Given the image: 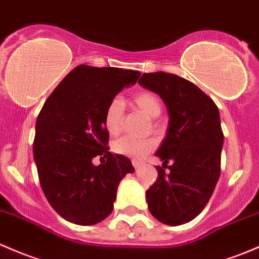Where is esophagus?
<instances>
[{
	"instance_id": "obj_1",
	"label": "esophagus",
	"mask_w": 259,
	"mask_h": 259,
	"mask_svg": "<svg viewBox=\"0 0 259 259\" xmlns=\"http://www.w3.org/2000/svg\"><path fill=\"white\" fill-rule=\"evenodd\" d=\"M140 165H141L140 161H138V160H133V166H134L135 168L140 167Z\"/></svg>"
}]
</instances>
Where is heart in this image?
I'll use <instances>...</instances> for the list:
<instances>
[{
    "label": "heart",
    "instance_id": "b5f03b06",
    "mask_svg": "<svg viewBox=\"0 0 259 259\" xmlns=\"http://www.w3.org/2000/svg\"><path fill=\"white\" fill-rule=\"evenodd\" d=\"M134 103L139 109L150 118H159L162 111L160 98L151 92H140L135 95ZM124 104L120 98H113L108 103L104 111V126L110 135H116L121 129ZM154 149V143L150 140H139L130 137L119 139L114 144V150L125 156L143 159Z\"/></svg>",
    "mask_w": 259,
    "mask_h": 259
}]
</instances>
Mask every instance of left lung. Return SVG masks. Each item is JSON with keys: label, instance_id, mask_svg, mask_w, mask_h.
Here are the masks:
<instances>
[{"label": "left lung", "instance_id": "left-lung-1", "mask_svg": "<svg viewBox=\"0 0 259 259\" xmlns=\"http://www.w3.org/2000/svg\"><path fill=\"white\" fill-rule=\"evenodd\" d=\"M139 84L160 95L170 118L155 155L162 166L172 164L168 174L156 167V182L145 195L148 207L157 221L184 225L202 212L221 174L219 108L197 85L171 73H144Z\"/></svg>", "mask_w": 259, "mask_h": 259}]
</instances>
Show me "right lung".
Instances as JSON below:
<instances>
[{"label": "right lung", "instance_id": "add662e5", "mask_svg": "<svg viewBox=\"0 0 259 259\" xmlns=\"http://www.w3.org/2000/svg\"><path fill=\"white\" fill-rule=\"evenodd\" d=\"M138 70L78 65L50 95L36 121L33 157L50 205L67 221L91 226L111 213L120 181L135 171L111 154L104 126L108 103L137 83ZM102 156L95 166L93 159Z\"/></svg>", "mask_w": 259, "mask_h": 259}]
</instances>
